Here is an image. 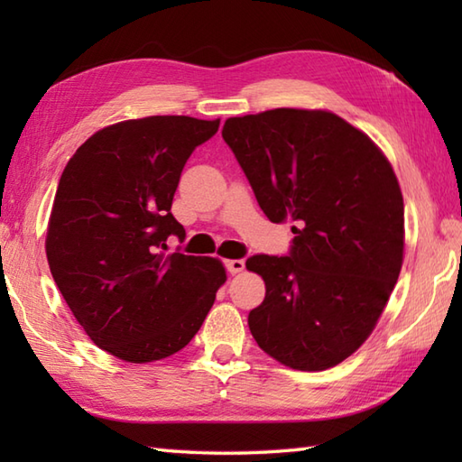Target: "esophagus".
Masks as SVG:
<instances>
[{
  "label": "esophagus",
  "instance_id": "esophagus-1",
  "mask_svg": "<svg viewBox=\"0 0 462 462\" xmlns=\"http://www.w3.org/2000/svg\"><path fill=\"white\" fill-rule=\"evenodd\" d=\"M226 268H228L230 273H240V272H244V268H246V262H244V260H228V262H226Z\"/></svg>",
  "mask_w": 462,
  "mask_h": 462
}]
</instances>
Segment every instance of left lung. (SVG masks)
<instances>
[{
    "instance_id": "1",
    "label": "left lung",
    "mask_w": 462,
    "mask_h": 462,
    "mask_svg": "<svg viewBox=\"0 0 462 462\" xmlns=\"http://www.w3.org/2000/svg\"><path fill=\"white\" fill-rule=\"evenodd\" d=\"M222 139L263 214L296 224L288 256L246 262L266 283L248 316L254 339L291 369L337 365L371 336L403 266L393 169L365 133L329 111L232 116Z\"/></svg>"
}]
</instances>
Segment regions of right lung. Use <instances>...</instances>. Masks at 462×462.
<instances>
[{"mask_svg":"<svg viewBox=\"0 0 462 462\" xmlns=\"http://www.w3.org/2000/svg\"><path fill=\"white\" fill-rule=\"evenodd\" d=\"M220 119L144 116L97 131L67 162L45 252L51 276L95 346L131 363L180 351L226 282L220 260L164 254L184 240L171 212L196 146Z\"/></svg>","mask_w":462,"mask_h":462,"instance_id":"right-lung-1","label":"right lung"}]
</instances>
